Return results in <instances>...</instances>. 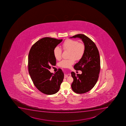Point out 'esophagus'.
I'll list each match as a JSON object with an SVG mask.
<instances>
[{"instance_id":"34e87169","label":"esophagus","mask_w":126,"mask_h":126,"mask_svg":"<svg viewBox=\"0 0 126 126\" xmlns=\"http://www.w3.org/2000/svg\"><path fill=\"white\" fill-rule=\"evenodd\" d=\"M70 74H68V75H64V78H67L68 77H70Z\"/></svg>"}]
</instances>
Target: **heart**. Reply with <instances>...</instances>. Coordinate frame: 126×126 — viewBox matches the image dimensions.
Instances as JSON below:
<instances>
[{"label": "heart", "instance_id": "b5f03b06", "mask_svg": "<svg viewBox=\"0 0 126 126\" xmlns=\"http://www.w3.org/2000/svg\"><path fill=\"white\" fill-rule=\"evenodd\" d=\"M63 49L64 51H69V58L67 59H63L59 63L61 67L67 68L74 63L76 59L80 60L83 56L85 47L84 44L79 42L72 39H67L63 43ZM62 49L58 46L54 47L53 54L57 60H60L61 58Z\"/></svg>", "mask_w": 126, "mask_h": 126}]
</instances>
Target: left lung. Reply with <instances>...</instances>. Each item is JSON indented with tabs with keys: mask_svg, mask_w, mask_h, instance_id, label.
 Here are the masks:
<instances>
[{
	"mask_svg": "<svg viewBox=\"0 0 126 126\" xmlns=\"http://www.w3.org/2000/svg\"><path fill=\"white\" fill-rule=\"evenodd\" d=\"M80 38L85 47L83 56L74 65L76 70H80L82 74H75L72 72L74 79L71 85L73 91L79 94L89 92L94 87L99 77L100 69V61L98 48L95 44L87 36L78 34L71 38Z\"/></svg>",
	"mask_w": 126,
	"mask_h": 126,
	"instance_id": "left-lung-1",
	"label": "left lung"
}]
</instances>
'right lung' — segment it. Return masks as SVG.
I'll list each match as a JSON object with an SVG mask.
<instances>
[{"mask_svg":"<svg viewBox=\"0 0 126 126\" xmlns=\"http://www.w3.org/2000/svg\"><path fill=\"white\" fill-rule=\"evenodd\" d=\"M62 39L43 38L34 43L28 54V69L31 79L39 91L47 95L55 94L60 89L64 74L59 68L55 74L51 73V66L56 64L53 50Z\"/></svg>","mask_w":126,"mask_h":126,"instance_id":"1","label":"right lung"}]
</instances>
